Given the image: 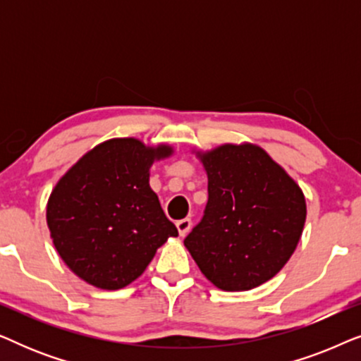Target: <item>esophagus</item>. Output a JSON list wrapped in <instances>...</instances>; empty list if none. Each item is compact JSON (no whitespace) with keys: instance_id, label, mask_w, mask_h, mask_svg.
<instances>
[{"instance_id":"1","label":"esophagus","mask_w":361,"mask_h":361,"mask_svg":"<svg viewBox=\"0 0 361 361\" xmlns=\"http://www.w3.org/2000/svg\"><path fill=\"white\" fill-rule=\"evenodd\" d=\"M176 226H177V230H179V235L185 236L192 228V220L190 219H182V220L177 221Z\"/></svg>"}]
</instances>
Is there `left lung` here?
<instances>
[{"instance_id":"1","label":"left lung","mask_w":361,"mask_h":361,"mask_svg":"<svg viewBox=\"0 0 361 361\" xmlns=\"http://www.w3.org/2000/svg\"><path fill=\"white\" fill-rule=\"evenodd\" d=\"M197 156L209 177V200L185 248L219 289L258 288L283 269L299 243L307 214L302 190L250 142Z\"/></svg>"}]
</instances>
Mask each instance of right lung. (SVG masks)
<instances>
[{"label": "right lung", "mask_w": 361, "mask_h": 361, "mask_svg": "<svg viewBox=\"0 0 361 361\" xmlns=\"http://www.w3.org/2000/svg\"><path fill=\"white\" fill-rule=\"evenodd\" d=\"M172 147L115 137L83 154L54 187L47 226L68 268L95 288L116 290L145 273L177 228L149 187L152 162Z\"/></svg>", "instance_id": "1"}]
</instances>
